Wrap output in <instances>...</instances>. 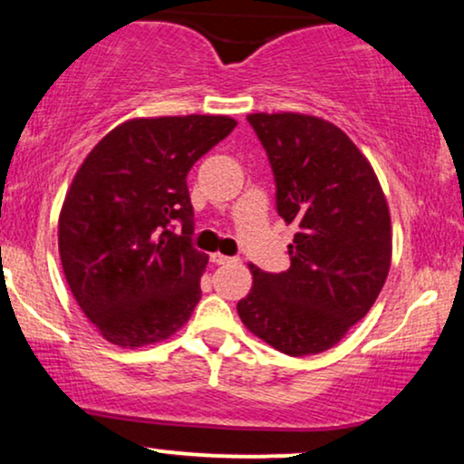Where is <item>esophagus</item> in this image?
I'll return each instance as SVG.
<instances>
[{
  "label": "esophagus",
  "mask_w": 464,
  "mask_h": 464,
  "mask_svg": "<svg viewBox=\"0 0 464 464\" xmlns=\"http://www.w3.org/2000/svg\"><path fill=\"white\" fill-rule=\"evenodd\" d=\"M209 259H211V264H216V266H225L228 262H233V257H227V255H222V253L209 255Z\"/></svg>",
  "instance_id": "1"
}]
</instances>
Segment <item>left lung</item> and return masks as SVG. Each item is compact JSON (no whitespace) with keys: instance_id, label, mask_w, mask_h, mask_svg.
<instances>
[{"instance_id":"1","label":"left lung","mask_w":464,"mask_h":464,"mask_svg":"<svg viewBox=\"0 0 464 464\" xmlns=\"http://www.w3.org/2000/svg\"><path fill=\"white\" fill-rule=\"evenodd\" d=\"M268 154L276 214L296 225L290 268L250 266L242 323L285 355L332 349L366 316L391 268V216L371 163L338 126L299 113L246 117Z\"/></svg>"}]
</instances>
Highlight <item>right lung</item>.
<instances>
[{
  "mask_svg": "<svg viewBox=\"0 0 464 464\" xmlns=\"http://www.w3.org/2000/svg\"><path fill=\"white\" fill-rule=\"evenodd\" d=\"M236 126L225 115L132 120L80 165L58 250L73 299L109 343L143 347L189 321L207 255L191 244L188 172Z\"/></svg>",
  "mask_w": 464,
  "mask_h": 464,
  "instance_id": "1",
  "label": "right lung"
}]
</instances>
